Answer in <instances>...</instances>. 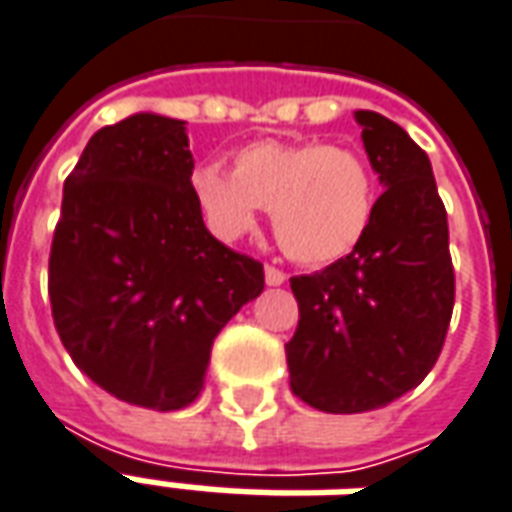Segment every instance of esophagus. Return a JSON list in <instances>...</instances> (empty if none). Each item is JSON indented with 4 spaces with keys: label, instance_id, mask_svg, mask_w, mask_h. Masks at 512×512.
Instances as JSON below:
<instances>
[{
    "label": "esophagus",
    "instance_id": "34e87169",
    "mask_svg": "<svg viewBox=\"0 0 512 512\" xmlns=\"http://www.w3.org/2000/svg\"><path fill=\"white\" fill-rule=\"evenodd\" d=\"M285 279H288L285 271H279L277 266H266V285L277 288V285H285Z\"/></svg>",
    "mask_w": 512,
    "mask_h": 512
}]
</instances>
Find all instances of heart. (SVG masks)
<instances>
[{
	"label": "heart",
	"instance_id": "1",
	"mask_svg": "<svg viewBox=\"0 0 512 512\" xmlns=\"http://www.w3.org/2000/svg\"><path fill=\"white\" fill-rule=\"evenodd\" d=\"M191 194L216 238L238 241L268 208L285 255L326 266L351 255L376 219V172L359 150L315 139H266L238 150L233 175L219 164L191 172Z\"/></svg>",
	"mask_w": 512,
	"mask_h": 512
}]
</instances>
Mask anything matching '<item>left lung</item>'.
I'll return each mask as SVG.
<instances>
[{"label":"left lung","instance_id":"obj_1","mask_svg":"<svg viewBox=\"0 0 512 512\" xmlns=\"http://www.w3.org/2000/svg\"><path fill=\"white\" fill-rule=\"evenodd\" d=\"M367 158L384 183L351 255L290 279L299 326L285 345L290 389L326 414H362L422 384L455 304L447 211L428 153L378 112L359 109Z\"/></svg>","mask_w":512,"mask_h":512}]
</instances>
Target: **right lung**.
<instances>
[{
	"label": "right lung",
	"instance_id": "1",
	"mask_svg": "<svg viewBox=\"0 0 512 512\" xmlns=\"http://www.w3.org/2000/svg\"><path fill=\"white\" fill-rule=\"evenodd\" d=\"M186 123L139 112L90 136L65 178L49 299L65 351L117 400H197L224 323L263 266L216 241L191 194Z\"/></svg>",
	"mask_w": 512,
	"mask_h": 512
}]
</instances>
